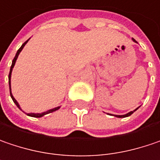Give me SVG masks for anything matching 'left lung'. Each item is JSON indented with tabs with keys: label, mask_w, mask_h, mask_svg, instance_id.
Listing matches in <instances>:
<instances>
[{
	"label": "left lung",
	"mask_w": 160,
	"mask_h": 160,
	"mask_svg": "<svg viewBox=\"0 0 160 160\" xmlns=\"http://www.w3.org/2000/svg\"><path fill=\"white\" fill-rule=\"evenodd\" d=\"M132 40H133V42H136V41H135V40H134V39H132ZM135 110H136V109H135ZM135 110H134V111H135ZM134 111H130L129 113H128V114H126V115H116V117H118V118H126V117H128V116H130V115H131V114H132V113H133Z\"/></svg>",
	"instance_id": "obj_1"
}]
</instances>
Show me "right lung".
I'll return each instance as SVG.
<instances>
[{"instance_id":"1","label":"right lung","mask_w":160,"mask_h":160,"mask_svg":"<svg viewBox=\"0 0 160 160\" xmlns=\"http://www.w3.org/2000/svg\"><path fill=\"white\" fill-rule=\"evenodd\" d=\"M29 41V40H28ZM28 41H26L22 45V47L18 50V52L16 53V55H15L14 59H13V61H12V66H11V70H10V73H9V86H10V94H11V97H12V99L13 100V102H14L15 104H16V106L18 107L19 108H20V105L18 104V102L16 101V99L13 98V96H12V92H11V75H12V68H13V66H14L15 62H16V60H17V58H18V56H19V54H20V52H22V50L23 49V47L25 46V44L28 42ZM60 108V107H57V108H52V109H50V110H48V111H46V112H43V113H41V114H34V113H31V114H28L29 116H31V117H35V118H41L44 116V115H46V114H49V113H52L53 111H56V110H58Z\"/></svg>"}]
</instances>
